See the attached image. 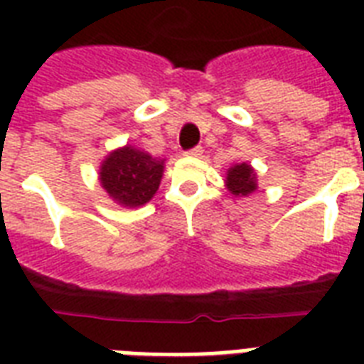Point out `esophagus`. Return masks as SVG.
<instances>
[{
  "label": "esophagus",
  "mask_w": 364,
  "mask_h": 364,
  "mask_svg": "<svg viewBox=\"0 0 364 364\" xmlns=\"http://www.w3.org/2000/svg\"><path fill=\"white\" fill-rule=\"evenodd\" d=\"M185 154H187V156H200V154H202V147L188 149V151Z\"/></svg>",
  "instance_id": "esophagus-1"
}]
</instances>
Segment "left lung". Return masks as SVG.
<instances>
[{
  "instance_id": "left-lung-1",
  "label": "left lung",
  "mask_w": 364,
  "mask_h": 364,
  "mask_svg": "<svg viewBox=\"0 0 364 364\" xmlns=\"http://www.w3.org/2000/svg\"><path fill=\"white\" fill-rule=\"evenodd\" d=\"M227 188L234 196H249L257 191V173L247 162L234 164L227 171Z\"/></svg>"
}]
</instances>
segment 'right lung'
Returning <instances> with one entry per match:
<instances>
[{
  "label": "right lung",
  "mask_w": 364,
  "mask_h": 364,
  "mask_svg": "<svg viewBox=\"0 0 364 364\" xmlns=\"http://www.w3.org/2000/svg\"><path fill=\"white\" fill-rule=\"evenodd\" d=\"M164 160L153 159L139 149L126 145L107 154L100 168V183L105 193L124 208L147 204L159 191Z\"/></svg>",
  "instance_id": "1"
}]
</instances>
